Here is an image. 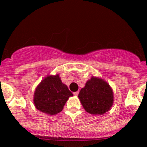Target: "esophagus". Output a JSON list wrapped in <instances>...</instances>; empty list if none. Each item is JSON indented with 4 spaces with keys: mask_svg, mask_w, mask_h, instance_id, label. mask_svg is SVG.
Returning <instances> with one entry per match:
<instances>
[{
    "mask_svg": "<svg viewBox=\"0 0 147 147\" xmlns=\"http://www.w3.org/2000/svg\"><path fill=\"white\" fill-rule=\"evenodd\" d=\"M78 94H79V91H76L74 93V96H78Z\"/></svg>",
    "mask_w": 147,
    "mask_h": 147,
    "instance_id": "34e87169",
    "label": "esophagus"
}]
</instances>
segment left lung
Listing matches in <instances>:
<instances>
[{"label": "left lung", "instance_id": "left-lung-1", "mask_svg": "<svg viewBox=\"0 0 147 147\" xmlns=\"http://www.w3.org/2000/svg\"><path fill=\"white\" fill-rule=\"evenodd\" d=\"M78 97L85 111L93 115L105 113L113 104L112 88L107 82L95 76L87 81Z\"/></svg>", "mask_w": 147, "mask_h": 147}]
</instances>
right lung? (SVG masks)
<instances>
[{"instance_id":"add662e5","label":"right lung","mask_w":147,"mask_h":147,"mask_svg":"<svg viewBox=\"0 0 147 147\" xmlns=\"http://www.w3.org/2000/svg\"><path fill=\"white\" fill-rule=\"evenodd\" d=\"M73 93L62 82L59 74L47 76L38 85L34 94L35 107L49 115L61 112Z\"/></svg>"}]
</instances>
